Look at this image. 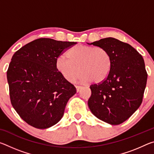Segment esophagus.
Segmentation results:
<instances>
[{
    "instance_id": "1",
    "label": "esophagus",
    "mask_w": 154,
    "mask_h": 154,
    "mask_svg": "<svg viewBox=\"0 0 154 154\" xmlns=\"http://www.w3.org/2000/svg\"><path fill=\"white\" fill-rule=\"evenodd\" d=\"M83 88V87L79 86V85H77L76 86V89H77V92H79V91L82 90Z\"/></svg>"
}]
</instances>
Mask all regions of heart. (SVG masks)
I'll return each mask as SVG.
<instances>
[{
    "mask_svg": "<svg viewBox=\"0 0 154 154\" xmlns=\"http://www.w3.org/2000/svg\"><path fill=\"white\" fill-rule=\"evenodd\" d=\"M66 58L56 60L57 71L65 80L72 82L79 76L82 83H99L105 81L111 70V59L109 52L100 47L84 45L73 46L66 54Z\"/></svg>",
    "mask_w": 154,
    "mask_h": 154,
    "instance_id": "1",
    "label": "heart"
}]
</instances>
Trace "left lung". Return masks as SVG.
<instances>
[{
	"label": "left lung",
	"mask_w": 154,
	"mask_h": 154,
	"mask_svg": "<svg viewBox=\"0 0 154 154\" xmlns=\"http://www.w3.org/2000/svg\"><path fill=\"white\" fill-rule=\"evenodd\" d=\"M88 44L105 49L111 59L106 79L90 85L92 94L88 106L100 120L111 125L120 124L142 103L147 79L144 60L131 45L115 38Z\"/></svg>",
	"instance_id": "1"
}]
</instances>
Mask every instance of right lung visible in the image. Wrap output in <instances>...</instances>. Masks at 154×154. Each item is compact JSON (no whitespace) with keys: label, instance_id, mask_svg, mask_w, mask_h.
<instances>
[{"label":"right lung","instance_id":"obj_1","mask_svg":"<svg viewBox=\"0 0 154 154\" xmlns=\"http://www.w3.org/2000/svg\"><path fill=\"white\" fill-rule=\"evenodd\" d=\"M77 43L41 38L14 54L7 72L13 107L23 120L46 129L60 120L76 88L56 68L58 57Z\"/></svg>","mask_w":154,"mask_h":154}]
</instances>
